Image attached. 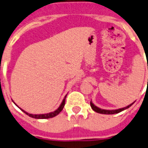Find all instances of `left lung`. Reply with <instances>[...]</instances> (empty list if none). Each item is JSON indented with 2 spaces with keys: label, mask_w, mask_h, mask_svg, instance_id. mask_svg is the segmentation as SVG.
<instances>
[{
  "label": "left lung",
  "mask_w": 148,
  "mask_h": 148,
  "mask_svg": "<svg viewBox=\"0 0 148 148\" xmlns=\"http://www.w3.org/2000/svg\"><path fill=\"white\" fill-rule=\"evenodd\" d=\"M135 103V101L133 103H130V105H128V106H125V107L120 108V109H117V110H103V109H101V108L97 107V106H95V105L94 104L92 101H91V102H90V106H91V107H92V109L94 110V111L96 112H97V113L105 114V115H112V114H117V113H119V112H121L127 110V109H128L129 107H130V106H132L133 103Z\"/></svg>",
  "instance_id": "left-lung-1"
}]
</instances>
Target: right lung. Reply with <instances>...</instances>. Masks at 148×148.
<instances>
[{"label":"right lung","instance_id":"obj_1","mask_svg":"<svg viewBox=\"0 0 148 148\" xmlns=\"http://www.w3.org/2000/svg\"><path fill=\"white\" fill-rule=\"evenodd\" d=\"M67 95H68V94H67ZM67 95L65 96V97L63 98V100H62V101L61 104L60 105V106H59V107L57 108V109H56L55 111L51 112H49V113H45V114H30V113L24 111V110H22V109H21L20 107H18L17 105L15 104V103L13 101H12V102H13L14 103H15V104L16 105V106H17L21 110V111L24 112L25 114H27V115H29V116L31 117V118H33V119H51V118H53V117L56 116V115H58L59 113L62 111V110H63V107H64V106H65V98H66Z\"/></svg>","mask_w":148,"mask_h":148}]
</instances>
